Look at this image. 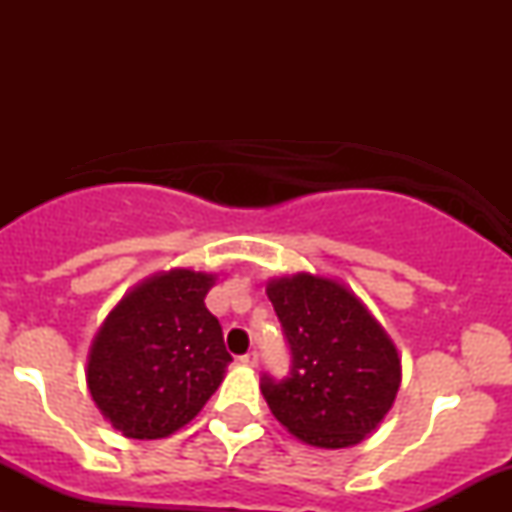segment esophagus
<instances>
[{
	"mask_svg": "<svg viewBox=\"0 0 512 512\" xmlns=\"http://www.w3.org/2000/svg\"><path fill=\"white\" fill-rule=\"evenodd\" d=\"M240 363H245V366H252V368H255L257 363H260V354H257L255 349H250L248 354H243V356H240Z\"/></svg>",
	"mask_w": 512,
	"mask_h": 512,
	"instance_id": "34e87169",
	"label": "esophagus"
}]
</instances>
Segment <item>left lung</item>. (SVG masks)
Masks as SVG:
<instances>
[{
  "label": "left lung",
  "mask_w": 512,
  "mask_h": 512,
  "mask_svg": "<svg viewBox=\"0 0 512 512\" xmlns=\"http://www.w3.org/2000/svg\"><path fill=\"white\" fill-rule=\"evenodd\" d=\"M267 296L291 354L284 378H260L272 414L315 448L361 443L395 402L402 375L395 344L332 279L298 274L272 281Z\"/></svg>",
  "instance_id": "8db88e82"
}]
</instances>
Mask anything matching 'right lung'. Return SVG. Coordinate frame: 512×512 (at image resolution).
Wrapping results in <instances>:
<instances>
[{
  "label": "right lung",
  "instance_id": "obj_1",
  "mask_svg": "<svg viewBox=\"0 0 512 512\" xmlns=\"http://www.w3.org/2000/svg\"><path fill=\"white\" fill-rule=\"evenodd\" d=\"M214 276L175 269L108 315L88 356V390L122 436L166 438L199 414L233 361L204 305Z\"/></svg>",
  "mask_w": 512,
  "mask_h": 512
}]
</instances>
